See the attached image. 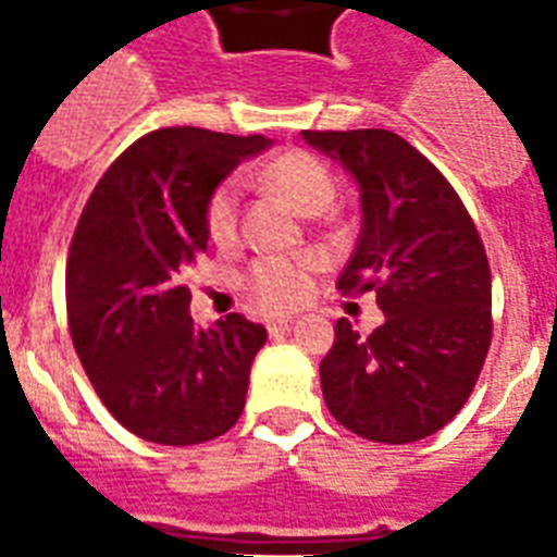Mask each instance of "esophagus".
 Here are the masks:
<instances>
[{
  "mask_svg": "<svg viewBox=\"0 0 557 557\" xmlns=\"http://www.w3.org/2000/svg\"><path fill=\"white\" fill-rule=\"evenodd\" d=\"M292 323H295V318H292V314H283V318H274V321H269V332L288 330Z\"/></svg>",
  "mask_w": 557,
  "mask_h": 557,
  "instance_id": "34e87169",
  "label": "esophagus"
}]
</instances>
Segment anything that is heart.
Masks as SVG:
<instances>
[{"mask_svg":"<svg viewBox=\"0 0 557 557\" xmlns=\"http://www.w3.org/2000/svg\"><path fill=\"white\" fill-rule=\"evenodd\" d=\"M265 182L283 190L300 205L306 213H321L335 199V178L321 159L309 152H283L265 168ZM239 208H243V182L236 176L225 178L210 193L205 205V227L216 245H234L239 236ZM318 271V257L312 253H265L245 271V288L257 304L269 309H286L300 304Z\"/></svg>","mask_w":557,"mask_h":557,"instance_id":"b5f03b06","label":"heart"}]
</instances>
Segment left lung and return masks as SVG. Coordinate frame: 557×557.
Wrapping results in <instances>:
<instances>
[{
    "instance_id": "left-lung-1",
    "label": "left lung",
    "mask_w": 557,
    "mask_h": 557,
    "mask_svg": "<svg viewBox=\"0 0 557 557\" xmlns=\"http://www.w3.org/2000/svg\"><path fill=\"white\" fill-rule=\"evenodd\" d=\"M361 190V234L341 295L372 292L384 323H335L323 401L347 431L384 445L431 436L462 410L492 347V271L448 178L387 129L314 133Z\"/></svg>"
}]
</instances>
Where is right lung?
<instances>
[{"label": "right lung", "instance_id": "obj_1", "mask_svg": "<svg viewBox=\"0 0 557 557\" xmlns=\"http://www.w3.org/2000/svg\"><path fill=\"white\" fill-rule=\"evenodd\" d=\"M262 135L168 126L126 147L81 213L65 309L81 364L107 410L156 445H199L243 416L265 326L190 318L185 274L208 248L205 205Z\"/></svg>", "mask_w": 557, "mask_h": 557}]
</instances>
